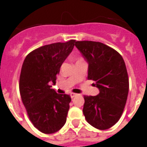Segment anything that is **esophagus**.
<instances>
[{
  "label": "esophagus",
  "mask_w": 147,
  "mask_h": 147,
  "mask_svg": "<svg viewBox=\"0 0 147 147\" xmlns=\"http://www.w3.org/2000/svg\"><path fill=\"white\" fill-rule=\"evenodd\" d=\"M78 95H79V94H74V93H71V94H70L71 98H75V97H76V96H78Z\"/></svg>",
  "instance_id": "esophagus-1"
}]
</instances>
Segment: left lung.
Wrapping results in <instances>:
<instances>
[{
  "instance_id": "8db88e82",
  "label": "left lung",
  "mask_w": 147,
  "mask_h": 147,
  "mask_svg": "<svg viewBox=\"0 0 147 147\" xmlns=\"http://www.w3.org/2000/svg\"><path fill=\"white\" fill-rule=\"evenodd\" d=\"M75 45L88 63V80L95 81L96 96H84L83 114L86 121L99 130L113 126L126 104L129 81L121 55L102 42H76Z\"/></svg>"
}]
</instances>
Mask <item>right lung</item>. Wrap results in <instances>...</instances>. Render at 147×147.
<instances>
[{"mask_svg": "<svg viewBox=\"0 0 147 147\" xmlns=\"http://www.w3.org/2000/svg\"><path fill=\"white\" fill-rule=\"evenodd\" d=\"M76 41L41 46L27 55L21 68L20 92L27 115L41 132L53 134L66 122L70 96L52 88L57 75L74 48Z\"/></svg>", "mask_w": 147, "mask_h": 147, "instance_id": "1", "label": "right lung"}]
</instances>
